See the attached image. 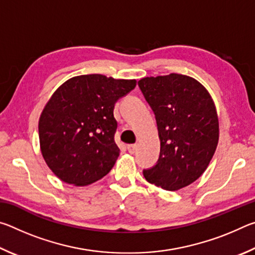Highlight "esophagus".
I'll return each instance as SVG.
<instances>
[{
    "label": "esophagus",
    "instance_id": "obj_1",
    "mask_svg": "<svg viewBox=\"0 0 255 255\" xmlns=\"http://www.w3.org/2000/svg\"><path fill=\"white\" fill-rule=\"evenodd\" d=\"M136 147H137V146H136L135 144H131V145H128V146H127V149H128L129 153L133 154V153L136 152Z\"/></svg>",
    "mask_w": 255,
    "mask_h": 255
}]
</instances>
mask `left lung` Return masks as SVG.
Segmentation results:
<instances>
[{
    "label": "left lung",
    "instance_id": "left-lung-1",
    "mask_svg": "<svg viewBox=\"0 0 255 255\" xmlns=\"http://www.w3.org/2000/svg\"><path fill=\"white\" fill-rule=\"evenodd\" d=\"M156 118L161 153L157 164L145 170L146 181L176 191L207 170L219 139L215 102L204 85L191 76L171 73L138 81Z\"/></svg>",
    "mask_w": 255,
    "mask_h": 255
}]
</instances>
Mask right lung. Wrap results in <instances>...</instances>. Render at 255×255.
Returning a JSON list of instances; mask_svg holds the SVG:
<instances>
[{"instance_id":"obj_1","label":"right lung","mask_w":255,"mask_h":255,"mask_svg":"<svg viewBox=\"0 0 255 255\" xmlns=\"http://www.w3.org/2000/svg\"><path fill=\"white\" fill-rule=\"evenodd\" d=\"M136 82L79 75L51 94L38 129L42 157L59 180L84 187L109 173L120 153L115 143V103Z\"/></svg>"}]
</instances>
